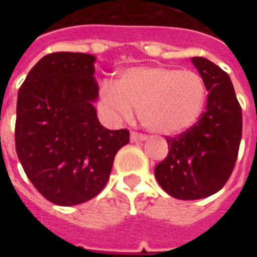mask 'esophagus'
Here are the masks:
<instances>
[{
	"label": "esophagus",
	"instance_id": "34e87169",
	"mask_svg": "<svg viewBox=\"0 0 257 257\" xmlns=\"http://www.w3.org/2000/svg\"><path fill=\"white\" fill-rule=\"evenodd\" d=\"M145 140H147V136H144V135H140L137 132L131 133V143H141V141Z\"/></svg>",
	"mask_w": 257,
	"mask_h": 257
}]
</instances>
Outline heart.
I'll list each match as a JSON object with an SVG mask.
<instances>
[{"mask_svg": "<svg viewBox=\"0 0 257 257\" xmlns=\"http://www.w3.org/2000/svg\"><path fill=\"white\" fill-rule=\"evenodd\" d=\"M102 108L116 120H131L135 109L145 128L160 135H179L196 124L207 100L203 77L189 69L135 66L117 80L102 81Z\"/></svg>", "mask_w": 257, "mask_h": 257, "instance_id": "heart-1", "label": "heart"}]
</instances>
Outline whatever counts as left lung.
<instances>
[{"label":"left lung","mask_w":257,"mask_h":257,"mask_svg":"<svg viewBox=\"0 0 257 257\" xmlns=\"http://www.w3.org/2000/svg\"><path fill=\"white\" fill-rule=\"evenodd\" d=\"M208 90L205 112L193 126L167 137L169 152L155 168L157 183L180 200H197L227 183L239 152L243 117L232 81L207 58L192 57Z\"/></svg>","instance_id":"left-lung-1"}]
</instances>
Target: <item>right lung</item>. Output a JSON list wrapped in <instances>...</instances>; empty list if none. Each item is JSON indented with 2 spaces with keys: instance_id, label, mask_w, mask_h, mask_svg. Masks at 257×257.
Returning a JSON list of instances; mask_svg holds the SVG:
<instances>
[{
  "instance_id": "right-lung-1",
  "label": "right lung",
  "mask_w": 257,
  "mask_h": 257,
  "mask_svg": "<svg viewBox=\"0 0 257 257\" xmlns=\"http://www.w3.org/2000/svg\"><path fill=\"white\" fill-rule=\"evenodd\" d=\"M92 54H46L18 90L16 151L36 189L69 207L100 193L128 129L110 131L97 118Z\"/></svg>"
}]
</instances>
